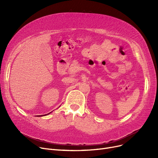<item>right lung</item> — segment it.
Here are the masks:
<instances>
[{"mask_svg":"<svg viewBox=\"0 0 158 158\" xmlns=\"http://www.w3.org/2000/svg\"><path fill=\"white\" fill-rule=\"evenodd\" d=\"M50 113H51H51H48V114H43V115H37V116H36V117H44V116H46V115H48V114H49Z\"/></svg>","mask_w":158,"mask_h":158,"instance_id":"right-lung-1","label":"right lung"}]
</instances>
